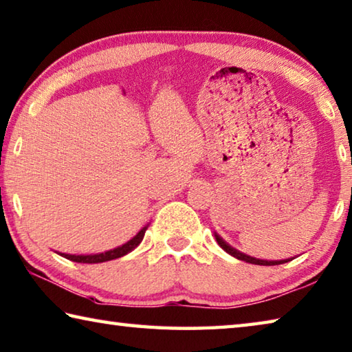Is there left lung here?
Segmentation results:
<instances>
[{"mask_svg":"<svg viewBox=\"0 0 352 352\" xmlns=\"http://www.w3.org/2000/svg\"><path fill=\"white\" fill-rule=\"evenodd\" d=\"M215 238H217L218 245L221 247L223 250H226L227 253L232 254L233 258H236V259H239V261H245V263H249V264H256V265H279V264H285V263H288V261H292V259H282V261H264V259H256V258H253V256H249V254H245V253H241V252L236 250V249H233L232 245L227 244L221 236L217 235V233H215Z\"/></svg>","mask_w":352,"mask_h":352,"instance_id":"1","label":"left lung"}]
</instances>
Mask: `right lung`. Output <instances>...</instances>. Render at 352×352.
I'll return each mask as SVG.
<instances>
[{
	"label": "right lung",
	"mask_w": 352,
	"mask_h": 352,
	"mask_svg": "<svg viewBox=\"0 0 352 352\" xmlns=\"http://www.w3.org/2000/svg\"><path fill=\"white\" fill-rule=\"evenodd\" d=\"M148 226H144L143 229L137 233V235L129 239L128 243H125L120 247H116L113 250H108L105 253H96V254H67V253H59L60 256H64L70 261H74V263H80V264H99V263H107V261L122 258L128 254L129 252H133L137 245L142 243V239L144 236V232H146Z\"/></svg>",
	"instance_id": "right-lung-1"
}]
</instances>
